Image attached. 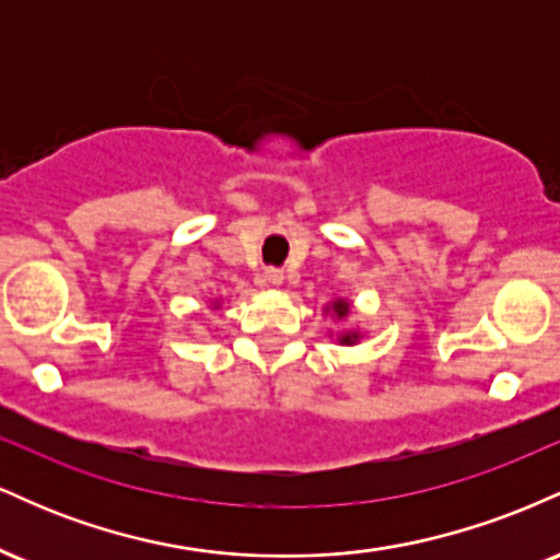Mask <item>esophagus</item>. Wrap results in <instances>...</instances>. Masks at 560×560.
<instances>
[{
  "mask_svg": "<svg viewBox=\"0 0 560 560\" xmlns=\"http://www.w3.org/2000/svg\"><path fill=\"white\" fill-rule=\"evenodd\" d=\"M266 281L268 284H281V281H284V271H281V268H268Z\"/></svg>",
  "mask_w": 560,
  "mask_h": 560,
  "instance_id": "1",
  "label": "esophagus"
}]
</instances>
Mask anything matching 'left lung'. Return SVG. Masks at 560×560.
Segmentation results:
<instances>
[{
	"label": "left lung",
	"mask_w": 560,
	"mask_h": 560,
	"mask_svg": "<svg viewBox=\"0 0 560 560\" xmlns=\"http://www.w3.org/2000/svg\"><path fill=\"white\" fill-rule=\"evenodd\" d=\"M334 311H337L339 316H345L347 305H345V302H334ZM352 339H355V334H347V337H342V342H352Z\"/></svg>",
	"instance_id": "left-lung-1"
}]
</instances>
